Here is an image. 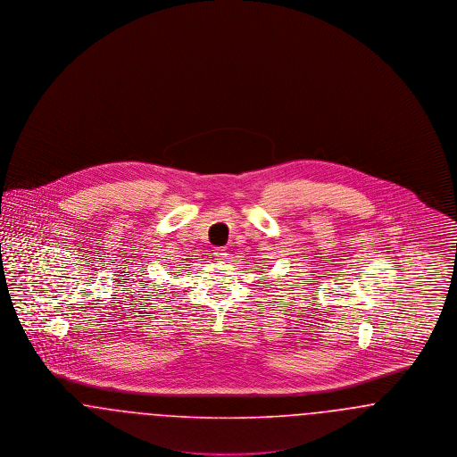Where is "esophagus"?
Here are the masks:
<instances>
[{"instance_id":"1","label":"esophagus","mask_w":457,"mask_h":457,"mask_svg":"<svg viewBox=\"0 0 457 457\" xmlns=\"http://www.w3.org/2000/svg\"><path fill=\"white\" fill-rule=\"evenodd\" d=\"M214 261L222 262L226 261V257H228V252H226V248H222V246H218V248H214Z\"/></svg>"}]
</instances>
